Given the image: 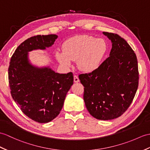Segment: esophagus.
<instances>
[{"mask_svg":"<svg viewBox=\"0 0 150 150\" xmlns=\"http://www.w3.org/2000/svg\"><path fill=\"white\" fill-rule=\"evenodd\" d=\"M74 82H75V83H77V82H79V79L78 77V76L74 75Z\"/></svg>","mask_w":150,"mask_h":150,"instance_id":"1","label":"esophagus"}]
</instances>
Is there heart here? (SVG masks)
Returning <instances> with one entry per match:
<instances>
[{"instance_id": "obj_1", "label": "heart", "mask_w": 150, "mask_h": 150, "mask_svg": "<svg viewBox=\"0 0 150 150\" xmlns=\"http://www.w3.org/2000/svg\"><path fill=\"white\" fill-rule=\"evenodd\" d=\"M107 51V44L102 38L81 35L69 38L62 45V52L57 51L55 56L64 67H70L72 61L77 60L81 71L93 72L98 68Z\"/></svg>"}]
</instances>
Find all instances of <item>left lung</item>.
I'll list each match as a JSON object with an SVG mask.
<instances>
[{
    "instance_id": "left-lung-1",
    "label": "left lung",
    "mask_w": 150,
    "mask_h": 150,
    "mask_svg": "<svg viewBox=\"0 0 150 150\" xmlns=\"http://www.w3.org/2000/svg\"><path fill=\"white\" fill-rule=\"evenodd\" d=\"M111 41L109 57L96 70L81 74L83 100L89 114L96 119L110 120L121 116L133 100L138 88L136 55L123 38L103 32Z\"/></svg>"
}]
</instances>
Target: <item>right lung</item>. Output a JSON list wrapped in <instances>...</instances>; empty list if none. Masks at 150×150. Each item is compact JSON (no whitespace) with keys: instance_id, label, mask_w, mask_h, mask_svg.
Returning a JSON list of instances; mask_svg holds the SVG:
<instances>
[{"instance_id":"right-lung-1","label":"right lung","mask_w":150,"mask_h":150,"mask_svg":"<svg viewBox=\"0 0 150 150\" xmlns=\"http://www.w3.org/2000/svg\"><path fill=\"white\" fill-rule=\"evenodd\" d=\"M57 38L49 34L29 38L17 47L9 62V83L14 101L23 114L40 123L50 122L60 113L74 76L71 72H55L49 66L33 64L29 52L46 50Z\"/></svg>"}]
</instances>
